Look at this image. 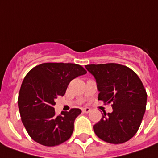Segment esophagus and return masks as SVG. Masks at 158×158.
<instances>
[{
	"label": "esophagus",
	"mask_w": 158,
	"mask_h": 158,
	"mask_svg": "<svg viewBox=\"0 0 158 158\" xmlns=\"http://www.w3.org/2000/svg\"><path fill=\"white\" fill-rule=\"evenodd\" d=\"M90 111V109L88 108V107H85V108L82 109V112H84V113H89Z\"/></svg>",
	"instance_id": "esophagus-1"
}]
</instances>
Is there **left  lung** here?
<instances>
[{"label": "left lung", "mask_w": 158, "mask_h": 158, "mask_svg": "<svg viewBox=\"0 0 158 158\" xmlns=\"http://www.w3.org/2000/svg\"><path fill=\"white\" fill-rule=\"evenodd\" d=\"M85 68L97 83L99 101L112 105L93 126L96 136L109 143L129 141L139 130L146 110L147 92L139 76L118 63L89 64Z\"/></svg>", "instance_id": "1"}]
</instances>
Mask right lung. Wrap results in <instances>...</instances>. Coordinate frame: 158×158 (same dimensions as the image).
<instances>
[{"label": "right lung", "mask_w": 158, "mask_h": 158, "mask_svg": "<svg viewBox=\"0 0 158 158\" xmlns=\"http://www.w3.org/2000/svg\"><path fill=\"white\" fill-rule=\"evenodd\" d=\"M86 71L75 63L46 62L25 76L18 96L22 123L30 138L44 146L54 147L70 139L74 121L81 110L71 109L56 115L55 99L64 96L68 84Z\"/></svg>", "instance_id": "add662e5"}]
</instances>
